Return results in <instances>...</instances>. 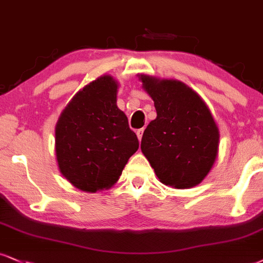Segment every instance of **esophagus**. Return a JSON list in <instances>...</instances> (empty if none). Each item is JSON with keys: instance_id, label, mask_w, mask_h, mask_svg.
Here are the masks:
<instances>
[{"instance_id": "1", "label": "esophagus", "mask_w": 263, "mask_h": 263, "mask_svg": "<svg viewBox=\"0 0 263 263\" xmlns=\"http://www.w3.org/2000/svg\"><path fill=\"white\" fill-rule=\"evenodd\" d=\"M142 134H144V129H138V130H137V137H138V139H139V141L141 140Z\"/></svg>"}]
</instances>
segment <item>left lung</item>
Here are the masks:
<instances>
[{
  "label": "left lung",
  "instance_id": "obj_1",
  "mask_svg": "<svg viewBox=\"0 0 263 263\" xmlns=\"http://www.w3.org/2000/svg\"><path fill=\"white\" fill-rule=\"evenodd\" d=\"M138 77L157 113L142 135V154L164 185L174 189L199 185L218 156L219 130L210 108L183 82L146 74Z\"/></svg>",
  "mask_w": 263,
  "mask_h": 263
}]
</instances>
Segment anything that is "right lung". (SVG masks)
Listing matches in <instances>:
<instances>
[{"label": "right lung", "instance_id": "obj_1", "mask_svg": "<svg viewBox=\"0 0 263 263\" xmlns=\"http://www.w3.org/2000/svg\"><path fill=\"white\" fill-rule=\"evenodd\" d=\"M117 92L118 83L113 77L97 78L73 96L56 123L58 170L85 193L115 185L139 148L125 113L117 106Z\"/></svg>", "mask_w": 263, "mask_h": 263}]
</instances>
